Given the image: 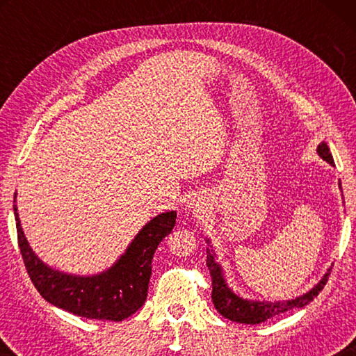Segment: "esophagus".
<instances>
[{"mask_svg": "<svg viewBox=\"0 0 356 356\" xmlns=\"http://www.w3.org/2000/svg\"><path fill=\"white\" fill-rule=\"evenodd\" d=\"M188 207H190V209H196V207H197L196 201H190V202H188Z\"/></svg>", "mask_w": 356, "mask_h": 356, "instance_id": "1", "label": "esophagus"}]
</instances>
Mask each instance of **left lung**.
I'll list each match as a JSON object with an SVG mask.
<instances>
[{
  "label": "left lung",
  "instance_id": "obj_1",
  "mask_svg": "<svg viewBox=\"0 0 356 356\" xmlns=\"http://www.w3.org/2000/svg\"><path fill=\"white\" fill-rule=\"evenodd\" d=\"M317 154L322 160L327 161L331 166H334L333 161V155L330 152V147L327 146V143L322 141L317 146ZM339 185V190L342 191V185L341 180L337 182ZM206 242L209 243L207 248V267L210 276H212V301L215 305L216 311L220 312L222 317L229 318L232 322H238V323H248V325H256L268 321L275 316H280L282 312H287L293 308H305L306 305H309L312 300H314L318 292L322 291L323 286L327 284L328 276L331 272V267L327 270L321 281L317 284L309 289L308 292L300 295V297H295L291 300H282V301H259V300H248V298H242L240 295L232 291L231 287L227 286L225 273H222L221 265L216 262V254L210 245V240L207 238Z\"/></svg>",
  "mask_w": 356,
  "mask_h": 356
}]
</instances>
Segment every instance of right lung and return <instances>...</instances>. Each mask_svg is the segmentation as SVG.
Listing matches in <instances>:
<instances>
[{
    "label": "right lung",
    "mask_w": 356,
    "mask_h": 356,
    "mask_svg": "<svg viewBox=\"0 0 356 356\" xmlns=\"http://www.w3.org/2000/svg\"><path fill=\"white\" fill-rule=\"evenodd\" d=\"M15 202L17 193L14 215L23 262L34 287L48 303L75 316L113 322L124 321L141 308L147 297L154 252L176 226V210L147 221L110 268L83 276L59 272L40 261L23 232Z\"/></svg>",
    "instance_id": "right-lung-1"
}]
</instances>
